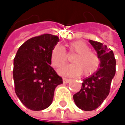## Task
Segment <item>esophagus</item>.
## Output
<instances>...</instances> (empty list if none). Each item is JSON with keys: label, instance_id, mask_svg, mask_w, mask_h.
Listing matches in <instances>:
<instances>
[{"label": "esophagus", "instance_id": "1", "mask_svg": "<svg viewBox=\"0 0 125 125\" xmlns=\"http://www.w3.org/2000/svg\"><path fill=\"white\" fill-rule=\"evenodd\" d=\"M69 81H70V79H69V78H65V77L63 78V82L64 83H68Z\"/></svg>", "mask_w": 125, "mask_h": 125}]
</instances>
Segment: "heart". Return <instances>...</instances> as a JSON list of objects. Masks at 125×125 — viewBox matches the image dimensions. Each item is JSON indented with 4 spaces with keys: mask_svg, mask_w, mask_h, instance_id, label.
Here are the masks:
<instances>
[{
    "mask_svg": "<svg viewBox=\"0 0 125 125\" xmlns=\"http://www.w3.org/2000/svg\"><path fill=\"white\" fill-rule=\"evenodd\" d=\"M68 53H75L72 59V64H69L59 70V74L64 77H77L83 74L88 77L94 74L99 67L100 59L98 55L90 50L86 42L77 40L68 45ZM68 57L65 50L60 45H56L51 54V62L53 67L60 68L67 62Z\"/></svg>",
    "mask_w": 125,
    "mask_h": 125,
    "instance_id": "obj_1",
    "label": "heart"
}]
</instances>
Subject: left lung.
<instances>
[{
    "instance_id": "obj_1",
    "label": "left lung",
    "mask_w": 125,
    "mask_h": 125,
    "mask_svg": "<svg viewBox=\"0 0 125 125\" xmlns=\"http://www.w3.org/2000/svg\"><path fill=\"white\" fill-rule=\"evenodd\" d=\"M100 59V66L90 77L83 80L81 90L73 95L77 106L84 111L97 109L109 94L116 72V60L112 51L101 42L89 40Z\"/></svg>"
}]
</instances>
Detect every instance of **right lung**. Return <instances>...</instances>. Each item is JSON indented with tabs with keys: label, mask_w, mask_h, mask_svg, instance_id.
<instances>
[{
	"label": "right lung",
	"mask_w": 125,
	"mask_h": 125,
	"mask_svg": "<svg viewBox=\"0 0 125 125\" xmlns=\"http://www.w3.org/2000/svg\"><path fill=\"white\" fill-rule=\"evenodd\" d=\"M59 38L44 34L30 38L17 51L13 59L15 93L29 109L40 111L53 101L56 86L62 78L51 66V54Z\"/></svg>",
	"instance_id": "obj_1"
}]
</instances>
